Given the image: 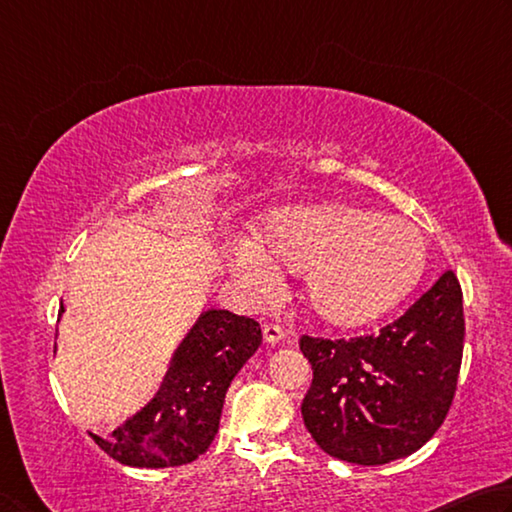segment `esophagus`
I'll use <instances>...</instances> for the list:
<instances>
[{"mask_svg": "<svg viewBox=\"0 0 512 512\" xmlns=\"http://www.w3.org/2000/svg\"><path fill=\"white\" fill-rule=\"evenodd\" d=\"M283 337H285V333H283V328L281 326H276V324H267L265 328H263V339L267 344H281L283 342Z\"/></svg>", "mask_w": 512, "mask_h": 512, "instance_id": "esophagus-1", "label": "esophagus"}]
</instances>
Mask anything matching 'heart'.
I'll return each instance as SVG.
<instances>
[{
    "label": "heart",
    "instance_id": "obj_1",
    "mask_svg": "<svg viewBox=\"0 0 512 512\" xmlns=\"http://www.w3.org/2000/svg\"><path fill=\"white\" fill-rule=\"evenodd\" d=\"M258 250L238 251L251 288L272 281V265L301 274V301L328 326L357 328L398 306L425 270V238L414 224L355 204L290 206L270 215Z\"/></svg>",
    "mask_w": 512,
    "mask_h": 512
}]
</instances>
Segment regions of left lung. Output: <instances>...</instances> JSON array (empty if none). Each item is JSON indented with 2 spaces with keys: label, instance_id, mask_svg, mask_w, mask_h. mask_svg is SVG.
Listing matches in <instances>:
<instances>
[{
  "label": "left lung",
  "instance_id": "obj_1",
  "mask_svg": "<svg viewBox=\"0 0 512 512\" xmlns=\"http://www.w3.org/2000/svg\"><path fill=\"white\" fill-rule=\"evenodd\" d=\"M463 294L447 270L378 335L301 337L312 384L303 423L326 454L384 465L420 450L452 407L463 357Z\"/></svg>",
  "mask_w": 512,
  "mask_h": 512
}]
</instances>
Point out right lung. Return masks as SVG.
Listing matches in <instances>:
<instances>
[{
	"label": "right lung",
	"instance_id": "add662e5",
	"mask_svg": "<svg viewBox=\"0 0 512 512\" xmlns=\"http://www.w3.org/2000/svg\"><path fill=\"white\" fill-rule=\"evenodd\" d=\"M261 339L254 319L204 310L170 357L155 398L110 438L94 436L96 445L132 468H175L195 461L218 434L229 384Z\"/></svg>",
	"mask_w": 512,
	"mask_h": 512
}]
</instances>
